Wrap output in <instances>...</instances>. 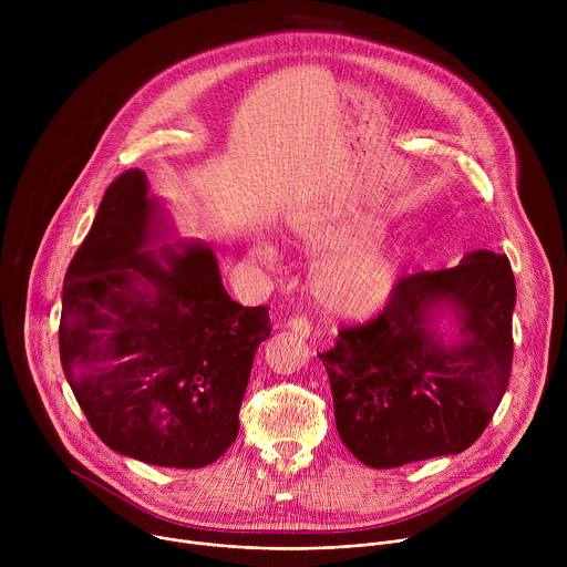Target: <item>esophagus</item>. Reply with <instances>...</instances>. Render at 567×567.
I'll list each match as a JSON object with an SVG mask.
<instances>
[{
  "instance_id": "obj_1",
  "label": "esophagus",
  "mask_w": 567,
  "mask_h": 567,
  "mask_svg": "<svg viewBox=\"0 0 567 567\" xmlns=\"http://www.w3.org/2000/svg\"><path fill=\"white\" fill-rule=\"evenodd\" d=\"M287 328H289L296 337H300V339H309L311 326H309V320H307V318H302V316H293V318H289Z\"/></svg>"
}]
</instances>
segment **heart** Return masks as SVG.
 Masks as SVG:
<instances>
[{
	"mask_svg": "<svg viewBox=\"0 0 567 567\" xmlns=\"http://www.w3.org/2000/svg\"><path fill=\"white\" fill-rule=\"evenodd\" d=\"M293 230L309 254H327L311 271V293L328 313L365 318L392 298L403 258L394 241L372 235L377 219L350 213L316 215L298 219ZM251 251L258 260L274 258L267 241H256Z\"/></svg>",
	"mask_w": 567,
	"mask_h": 567,
	"instance_id": "obj_1",
	"label": "heart"
}]
</instances>
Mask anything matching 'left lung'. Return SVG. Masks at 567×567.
Returning a JSON list of instances; mask_svg holds the SVG:
<instances>
[{"mask_svg":"<svg viewBox=\"0 0 567 567\" xmlns=\"http://www.w3.org/2000/svg\"><path fill=\"white\" fill-rule=\"evenodd\" d=\"M516 280L505 256L401 278L383 311L343 328L328 370L343 444L372 468L466 451L509 385ZM454 316L449 338L436 326Z\"/></svg>","mask_w":567,"mask_h":567,"instance_id":"left-lung-1","label":"left lung"}]
</instances>
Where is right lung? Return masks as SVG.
<instances>
[{
  "label": "right lung",
  "instance_id": "right-lung-1",
  "mask_svg": "<svg viewBox=\"0 0 567 567\" xmlns=\"http://www.w3.org/2000/svg\"><path fill=\"white\" fill-rule=\"evenodd\" d=\"M164 228L145 173L118 175L62 287L60 361L96 435L154 466L202 468L235 442L269 307H241L202 241Z\"/></svg>",
  "mask_w": 567,
  "mask_h": 567
}]
</instances>
